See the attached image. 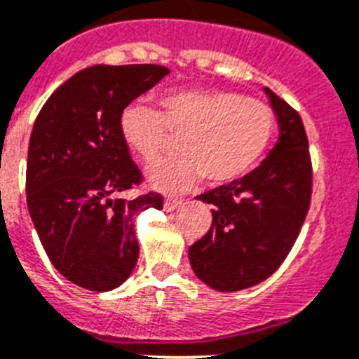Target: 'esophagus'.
Instances as JSON below:
<instances>
[{"label": "esophagus", "mask_w": 359, "mask_h": 359, "mask_svg": "<svg viewBox=\"0 0 359 359\" xmlns=\"http://www.w3.org/2000/svg\"><path fill=\"white\" fill-rule=\"evenodd\" d=\"M183 201L182 200H174V198H167V200L163 201V209L167 210V212H172V210H176L177 207H182Z\"/></svg>", "instance_id": "34e87169"}]
</instances>
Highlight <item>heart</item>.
Wrapping results in <instances>:
<instances>
[{"label": "heart", "mask_w": 359, "mask_h": 359, "mask_svg": "<svg viewBox=\"0 0 359 359\" xmlns=\"http://www.w3.org/2000/svg\"><path fill=\"white\" fill-rule=\"evenodd\" d=\"M159 112L128 105L119 118L125 145L145 163L163 154L168 136H182L177 156L149 168L147 180L163 192L200 182L231 183L249 174L267 152L276 128L271 107L219 88H177L158 97Z\"/></svg>", "instance_id": "b5f03b06"}]
</instances>
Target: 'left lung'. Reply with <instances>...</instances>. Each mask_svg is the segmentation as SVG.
I'll use <instances>...</instances> for the list:
<instances>
[{
  "label": "left lung",
  "mask_w": 359,
  "mask_h": 359,
  "mask_svg": "<svg viewBox=\"0 0 359 359\" xmlns=\"http://www.w3.org/2000/svg\"><path fill=\"white\" fill-rule=\"evenodd\" d=\"M280 137L252 172L200 194L214 205L209 232L189 249L192 271L210 289L236 292L262 283L292 249L311 205L312 167L299 114L271 88Z\"/></svg>",
  "instance_id": "left-lung-1"
}]
</instances>
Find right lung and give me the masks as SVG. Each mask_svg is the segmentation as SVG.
<instances>
[{
	"label": "right lung",
	"mask_w": 359,
	"mask_h": 359,
	"mask_svg": "<svg viewBox=\"0 0 359 359\" xmlns=\"http://www.w3.org/2000/svg\"><path fill=\"white\" fill-rule=\"evenodd\" d=\"M168 74L161 65H94L52 92L27 158V207L48 259L69 281L107 292L140 256L134 219L161 209L154 192L123 200L142 183L119 133L125 107Z\"/></svg>",
	"instance_id": "1"
}]
</instances>
